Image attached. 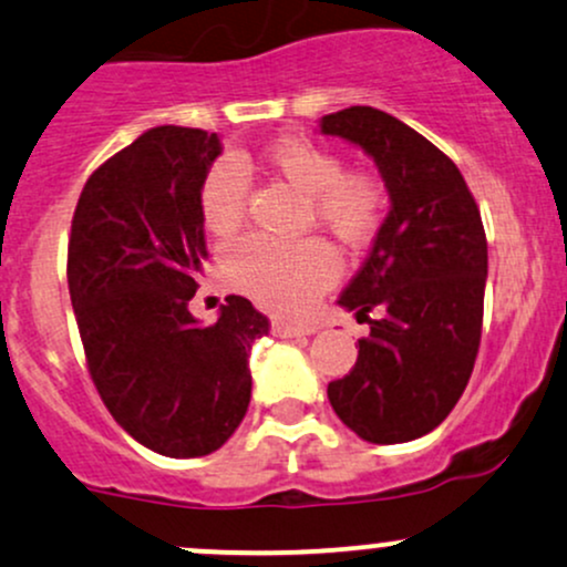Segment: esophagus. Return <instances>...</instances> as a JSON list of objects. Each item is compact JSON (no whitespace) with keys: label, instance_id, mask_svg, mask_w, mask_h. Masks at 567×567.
<instances>
[{"label":"esophagus","instance_id":"1","mask_svg":"<svg viewBox=\"0 0 567 567\" xmlns=\"http://www.w3.org/2000/svg\"><path fill=\"white\" fill-rule=\"evenodd\" d=\"M317 331L315 322H288V320H274L271 333L279 339H296V336H312Z\"/></svg>","mask_w":567,"mask_h":567}]
</instances>
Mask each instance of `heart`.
<instances>
[{"mask_svg": "<svg viewBox=\"0 0 567 567\" xmlns=\"http://www.w3.org/2000/svg\"><path fill=\"white\" fill-rule=\"evenodd\" d=\"M264 164L307 193L309 217L350 250L374 239L388 209L382 183L369 172H344L341 158L303 136H285L264 151ZM250 196L245 161L220 158L198 185V213L204 228L217 236L241 223ZM220 269L236 290L274 312H301L339 277L336 252L322 239L277 241L269 236H241L220 255Z\"/></svg>", "mask_w": 567, "mask_h": 567, "instance_id": "heart-1", "label": "heart"}]
</instances>
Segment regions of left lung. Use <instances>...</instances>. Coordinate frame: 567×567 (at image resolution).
<instances>
[{"label": "left lung", "instance_id": "obj_1", "mask_svg": "<svg viewBox=\"0 0 567 567\" xmlns=\"http://www.w3.org/2000/svg\"><path fill=\"white\" fill-rule=\"evenodd\" d=\"M320 132L363 147L390 193L374 247L339 298L371 333L350 374L328 384V401L363 441L403 444L446 420L474 371L487 285L482 215L452 158L388 112H331Z\"/></svg>", "mask_w": 567, "mask_h": 567}]
</instances>
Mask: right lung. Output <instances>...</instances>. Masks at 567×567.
Instances as JSON below:
<instances>
[{
	"mask_svg": "<svg viewBox=\"0 0 567 567\" xmlns=\"http://www.w3.org/2000/svg\"><path fill=\"white\" fill-rule=\"evenodd\" d=\"M220 151L217 134L155 126L91 174L72 217L66 279L91 379L117 425L166 457L231 439L252 341L269 333L241 296L213 326L188 312L207 258L198 185Z\"/></svg>",
	"mask_w": 567,
	"mask_h": 567,
	"instance_id": "add662e5",
	"label": "right lung"
}]
</instances>
